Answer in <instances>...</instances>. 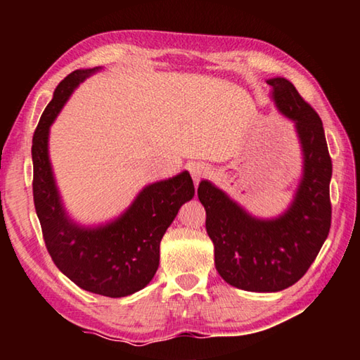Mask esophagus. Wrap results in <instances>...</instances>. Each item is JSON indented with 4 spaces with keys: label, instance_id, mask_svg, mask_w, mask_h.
<instances>
[{
    "label": "esophagus",
    "instance_id": "obj_1",
    "mask_svg": "<svg viewBox=\"0 0 360 360\" xmlns=\"http://www.w3.org/2000/svg\"><path fill=\"white\" fill-rule=\"evenodd\" d=\"M188 172H191V176L195 184H198L200 181H202L203 178H206L210 173V168L205 165V163L202 162H197V163H192L191 167H188Z\"/></svg>",
    "mask_w": 360,
    "mask_h": 360
}]
</instances>
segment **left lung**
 Segmentation results:
<instances>
[{
	"label": "left lung",
	"instance_id": "1",
	"mask_svg": "<svg viewBox=\"0 0 360 360\" xmlns=\"http://www.w3.org/2000/svg\"><path fill=\"white\" fill-rule=\"evenodd\" d=\"M268 84L279 111L295 120L303 148V178L294 203L281 217L259 221L211 182L198 186L219 275L251 292H278L295 284L318 257L332 222V158L322 120L288 79Z\"/></svg>",
	"mask_w": 360,
	"mask_h": 360
}]
</instances>
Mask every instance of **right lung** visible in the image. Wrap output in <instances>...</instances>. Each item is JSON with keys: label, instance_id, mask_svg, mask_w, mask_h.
I'll list each match as a JSON object with an SVG mask.
<instances>
[{"label": "right lung", "instance_id": "obj_1", "mask_svg": "<svg viewBox=\"0 0 360 360\" xmlns=\"http://www.w3.org/2000/svg\"><path fill=\"white\" fill-rule=\"evenodd\" d=\"M94 71L66 76L41 115L32 146L33 200L42 238L58 270L84 290L117 298L143 289L154 278L163 235L195 188L184 172L144 187L130 208L105 227L81 229L68 221L49 163V127L72 90Z\"/></svg>", "mask_w": 360, "mask_h": 360}]
</instances>
